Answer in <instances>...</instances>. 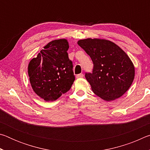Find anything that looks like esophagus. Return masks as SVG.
Masks as SVG:
<instances>
[{
  "mask_svg": "<svg viewBox=\"0 0 150 150\" xmlns=\"http://www.w3.org/2000/svg\"><path fill=\"white\" fill-rule=\"evenodd\" d=\"M83 77V73H80V74H78L76 76V77L77 78H82Z\"/></svg>",
  "mask_w": 150,
  "mask_h": 150,
  "instance_id": "obj_1",
  "label": "esophagus"
}]
</instances>
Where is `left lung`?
Segmentation results:
<instances>
[{
  "instance_id": "8db88e82",
  "label": "left lung",
  "mask_w": 150,
  "mask_h": 150,
  "mask_svg": "<svg viewBox=\"0 0 150 150\" xmlns=\"http://www.w3.org/2000/svg\"><path fill=\"white\" fill-rule=\"evenodd\" d=\"M78 45L91 57L93 73H86L96 95L106 101L120 98L132 83L135 69L132 62L121 48L107 40H80Z\"/></svg>"
}]
</instances>
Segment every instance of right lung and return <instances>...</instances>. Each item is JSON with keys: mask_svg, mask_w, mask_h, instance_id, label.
I'll list each match as a JSON object with an SVG mask.
<instances>
[{"mask_svg": "<svg viewBox=\"0 0 150 150\" xmlns=\"http://www.w3.org/2000/svg\"><path fill=\"white\" fill-rule=\"evenodd\" d=\"M69 47L66 39L53 40L29 63L28 73L32 89L45 101L57 100L74 82L73 63L67 52Z\"/></svg>", "mask_w": 150, "mask_h": 150, "instance_id": "add662e5", "label": "right lung"}]
</instances>
